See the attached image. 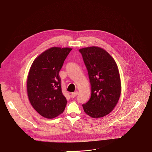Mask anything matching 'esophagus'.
Wrapping results in <instances>:
<instances>
[{"label":"esophagus","mask_w":152,"mask_h":152,"mask_svg":"<svg viewBox=\"0 0 152 152\" xmlns=\"http://www.w3.org/2000/svg\"><path fill=\"white\" fill-rule=\"evenodd\" d=\"M77 94H78V92H77V91H75V92L71 94V96H72V98H74V97L76 96L77 95Z\"/></svg>","instance_id":"34e87169"}]
</instances>
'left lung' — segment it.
Returning <instances> with one entry per match:
<instances>
[{
	"label": "left lung",
	"mask_w": 152,
	"mask_h": 152,
	"mask_svg": "<svg viewBox=\"0 0 152 152\" xmlns=\"http://www.w3.org/2000/svg\"><path fill=\"white\" fill-rule=\"evenodd\" d=\"M88 73L91 94L82 105L85 113L95 118L104 117L117 105L121 81L117 64L104 49L92 46L79 50Z\"/></svg>",
	"instance_id": "left-lung-1"
}]
</instances>
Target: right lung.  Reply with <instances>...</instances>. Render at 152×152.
<instances>
[{
  "instance_id": "add662e5",
  "label": "right lung",
  "mask_w": 152,
  "mask_h": 152,
  "mask_svg": "<svg viewBox=\"0 0 152 152\" xmlns=\"http://www.w3.org/2000/svg\"><path fill=\"white\" fill-rule=\"evenodd\" d=\"M72 50L50 48L35 58L30 68L26 82L28 98L43 117L53 118L65 110L67 101L62 93L59 72Z\"/></svg>"
}]
</instances>
